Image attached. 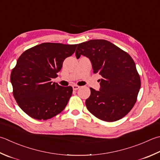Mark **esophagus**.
<instances>
[{
    "instance_id": "obj_1",
    "label": "esophagus",
    "mask_w": 160,
    "mask_h": 160,
    "mask_svg": "<svg viewBox=\"0 0 160 160\" xmlns=\"http://www.w3.org/2000/svg\"><path fill=\"white\" fill-rule=\"evenodd\" d=\"M72 87H73V90H78V89L80 88V87L78 86V85H73Z\"/></svg>"
}]
</instances>
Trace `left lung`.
<instances>
[{
    "label": "left lung",
    "instance_id": "1",
    "mask_svg": "<svg viewBox=\"0 0 160 160\" xmlns=\"http://www.w3.org/2000/svg\"><path fill=\"white\" fill-rule=\"evenodd\" d=\"M77 59L88 58L93 73L101 75L100 89L90 88L87 108L99 119L113 122L129 112L137 101L141 80L132 58L104 39H91L78 44Z\"/></svg>",
    "mask_w": 160,
    "mask_h": 160
}]
</instances>
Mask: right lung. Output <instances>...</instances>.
Segmentation results:
<instances>
[{
  "label": "right lung",
  "instance_id": "1",
  "mask_svg": "<svg viewBox=\"0 0 160 160\" xmlns=\"http://www.w3.org/2000/svg\"><path fill=\"white\" fill-rule=\"evenodd\" d=\"M77 44L42 43L22 53L12 69L13 95L25 113L47 120L64 110L73 92L71 86L51 81L58 77L64 59L73 54Z\"/></svg>",
  "mask_w": 160,
  "mask_h": 160
}]
</instances>
